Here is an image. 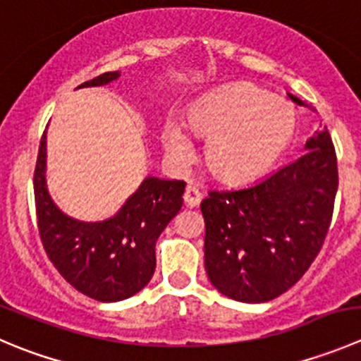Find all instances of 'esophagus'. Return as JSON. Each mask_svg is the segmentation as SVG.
Segmentation results:
<instances>
[{
    "instance_id": "esophagus-1",
    "label": "esophagus",
    "mask_w": 361,
    "mask_h": 361,
    "mask_svg": "<svg viewBox=\"0 0 361 361\" xmlns=\"http://www.w3.org/2000/svg\"><path fill=\"white\" fill-rule=\"evenodd\" d=\"M183 199H185V204L194 208V206H197L199 202H201L202 194L197 187H187V190H185L183 194Z\"/></svg>"
}]
</instances>
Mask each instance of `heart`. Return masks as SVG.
Segmentation results:
<instances>
[{
	"label": "heart",
	"instance_id": "obj_1",
	"mask_svg": "<svg viewBox=\"0 0 361 361\" xmlns=\"http://www.w3.org/2000/svg\"><path fill=\"white\" fill-rule=\"evenodd\" d=\"M188 130L206 137L204 162L226 183H247L269 169L286 152L296 127L289 102L259 87L238 84L199 100L185 120ZM162 142L174 159L192 152L183 128L167 121Z\"/></svg>",
	"mask_w": 361,
	"mask_h": 361
}]
</instances>
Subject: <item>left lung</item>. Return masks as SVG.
<instances>
[{"instance_id":"1","label":"left lung","mask_w":361,"mask_h":361,"mask_svg":"<svg viewBox=\"0 0 361 361\" xmlns=\"http://www.w3.org/2000/svg\"><path fill=\"white\" fill-rule=\"evenodd\" d=\"M305 148L259 183L209 190L201 202L206 274L222 295L269 302L293 288L319 254L334 216L337 153L326 128Z\"/></svg>"}]
</instances>
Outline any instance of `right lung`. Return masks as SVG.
I'll return each mask as SVG.
<instances>
[{"label":"right lung","instance_id":"obj_1","mask_svg":"<svg viewBox=\"0 0 361 361\" xmlns=\"http://www.w3.org/2000/svg\"><path fill=\"white\" fill-rule=\"evenodd\" d=\"M120 72H104L84 86H102ZM45 132L33 174L42 247L70 286L99 302H120L141 291L155 271V243L183 204L185 181L146 178L116 216L79 222L63 215L45 188Z\"/></svg>","mask_w":361,"mask_h":361}]
</instances>
